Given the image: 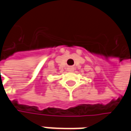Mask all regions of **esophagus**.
Returning a JSON list of instances; mask_svg holds the SVG:
<instances>
[{
	"instance_id": "1",
	"label": "esophagus",
	"mask_w": 131,
	"mask_h": 131,
	"mask_svg": "<svg viewBox=\"0 0 131 131\" xmlns=\"http://www.w3.org/2000/svg\"><path fill=\"white\" fill-rule=\"evenodd\" d=\"M73 70L74 69H73V67H69L68 68V71H73Z\"/></svg>"
}]
</instances>
